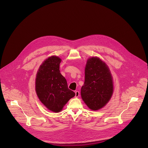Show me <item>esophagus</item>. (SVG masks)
Listing matches in <instances>:
<instances>
[{"mask_svg": "<svg viewBox=\"0 0 148 148\" xmlns=\"http://www.w3.org/2000/svg\"><path fill=\"white\" fill-rule=\"evenodd\" d=\"M80 96V92L79 91L75 92V97H78Z\"/></svg>", "mask_w": 148, "mask_h": 148, "instance_id": "34e87169", "label": "esophagus"}]
</instances>
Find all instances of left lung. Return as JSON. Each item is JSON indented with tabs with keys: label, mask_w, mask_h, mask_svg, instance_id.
Returning <instances> with one entry per match:
<instances>
[{
	"label": "left lung",
	"mask_w": 148,
	"mask_h": 148,
	"mask_svg": "<svg viewBox=\"0 0 148 148\" xmlns=\"http://www.w3.org/2000/svg\"><path fill=\"white\" fill-rule=\"evenodd\" d=\"M113 92V79L108 65L100 58L88 59L85 68V81L81 96L88 107L92 110L103 108Z\"/></svg>",
	"instance_id": "8db88e82"
}]
</instances>
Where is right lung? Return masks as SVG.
<instances>
[{
  "label": "right lung",
  "mask_w": 148,
  "mask_h": 148,
  "mask_svg": "<svg viewBox=\"0 0 148 148\" xmlns=\"http://www.w3.org/2000/svg\"><path fill=\"white\" fill-rule=\"evenodd\" d=\"M62 59L56 56L47 59L36 74L35 90L40 101L49 110L60 112L75 93L68 89L67 82L59 70Z\"/></svg>",
  "instance_id": "right-lung-1"
}]
</instances>
